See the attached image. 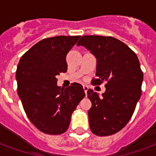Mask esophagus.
I'll use <instances>...</instances> for the list:
<instances>
[{
	"label": "esophagus",
	"instance_id": "1",
	"mask_svg": "<svg viewBox=\"0 0 156 156\" xmlns=\"http://www.w3.org/2000/svg\"><path fill=\"white\" fill-rule=\"evenodd\" d=\"M83 90H84V91H85L86 95H87V90H88V87H87V86H83Z\"/></svg>",
	"mask_w": 156,
	"mask_h": 156
}]
</instances>
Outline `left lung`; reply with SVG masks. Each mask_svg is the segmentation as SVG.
<instances>
[{
    "mask_svg": "<svg viewBox=\"0 0 156 156\" xmlns=\"http://www.w3.org/2000/svg\"><path fill=\"white\" fill-rule=\"evenodd\" d=\"M96 58V79L93 84L106 82V90L100 95L87 90L92 106L88 111L90 130L95 135L117 133L130 120L141 97L143 73L138 56L116 38L84 35L77 44Z\"/></svg>",
    "mask_w": 156,
    "mask_h": 156,
    "instance_id": "left-lung-1",
    "label": "left lung"
}]
</instances>
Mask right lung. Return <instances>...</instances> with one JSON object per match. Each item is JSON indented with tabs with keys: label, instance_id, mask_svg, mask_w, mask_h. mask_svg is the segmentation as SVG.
<instances>
[{
	"label": "right lung",
	"instance_id": "right-lung-1",
	"mask_svg": "<svg viewBox=\"0 0 156 156\" xmlns=\"http://www.w3.org/2000/svg\"><path fill=\"white\" fill-rule=\"evenodd\" d=\"M80 36H55L35 44L21 57L16 71L18 94L34 126L48 134H61L71 114L85 96L83 86L61 88L56 76L67 71L66 55Z\"/></svg>",
	"mask_w": 156,
	"mask_h": 156
}]
</instances>
